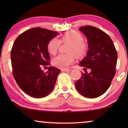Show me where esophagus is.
<instances>
[{"mask_svg": "<svg viewBox=\"0 0 128 128\" xmlns=\"http://www.w3.org/2000/svg\"><path fill=\"white\" fill-rule=\"evenodd\" d=\"M71 69L70 68H65V69H61V71L62 72H70L71 71Z\"/></svg>", "mask_w": 128, "mask_h": 128, "instance_id": "obj_1", "label": "esophagus"}]
</instances>
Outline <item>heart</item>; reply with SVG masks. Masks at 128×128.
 Wrapping results in <instances>:
<instances>
[{"label":"heart","mask_w":128,"mask_h":128,"mask_svg":"<svg viewBox=\"0 0 128 128\" xmlns=\"http://www.w3.org/2000/svg\"><path fill=\"white\" fill-rule=\"evenodd\" d=\"M84 41L82 34L76 30H70L66 32L62 36L61 40L56 38L50 40L47 44V49L49 54L55 55L61 45V42H69L67 54H60L52 61L53 65L58 68L65 69L73 64L74 56L77 58H83L87 52V46Z\"/></svg>","instance_id":"1"}]
</instances>
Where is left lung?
Listing matches in <instances>:
<instances>
[{"label": "left lung", "mask_w": 128, "mask_h": 128, "mask_svg": "<svg viewBox=\"0 0 128 128\" xmlns=\"http://www.w3.org/2000/svg\"><path fill=\"white\" fill-rule=\"evenodd\" d=\"M79 30L86 36L89 49L79 65L90 68L91 72L82 73L75 86L83 96L96 98L106 92L114 77L117 51L110 36L100 29L85 26Z\"/></svg>", "instance_id": "1"}]
</instances>
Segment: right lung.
Listing matches in <instances>:
<instances>
[{
	"label": "right lung",
	"instance_id": "1",
	"mask_svg": "<svg viewBox=\"0 0 128 128\" xmlns=\"http://www.w3.org/2000/svg\"><path fill=\"white\" fill-rule=\"evenodd\" d=\"M58 32L34 28L21 34L11 53L12 74L19 87L29 96L44 98L54 89L60 69L50 66L48 72L41 68L50 65L47 44Z\"/></svg>",
	"mask_w": 128,
	"mask_h": 128
}]
</instances>
